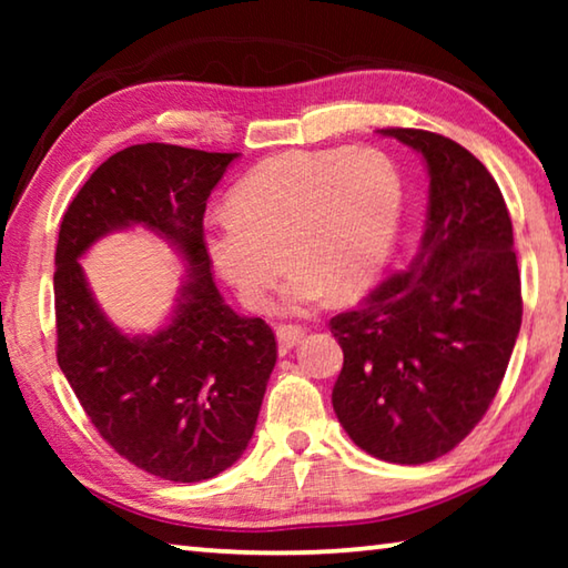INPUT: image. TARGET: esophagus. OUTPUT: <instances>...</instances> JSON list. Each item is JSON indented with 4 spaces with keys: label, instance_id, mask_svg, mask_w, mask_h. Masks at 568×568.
Instances as JSON below:
<instances>
[{
    "label": "esophagus",
    "instance_id": "esophagus-1",
    "mask_svg": "<svg viewBox=\"0 0 568 568\" xmlns=\"http://www.w3.org/2000/svg\"><path fill=\"white\" fill-rule=\"evenodd\" d=\"M275 335H277V348H281V353H287L293 345L303 341L305 331L301 328V325H277Z\"/></svg>",
    "mask_w": 568,
    "mask_h": 568
}]
</instances>
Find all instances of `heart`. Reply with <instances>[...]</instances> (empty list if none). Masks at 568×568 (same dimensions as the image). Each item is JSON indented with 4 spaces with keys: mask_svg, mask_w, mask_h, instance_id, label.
<instances>
[{
    "mask_svg": "<svg viewBox=\"0 0 568 568\" xmlns=\"http://www.w3.org/2000/svg\"><path fill=\"white\" fill-rule=\"evenodd\" d=\"M403 185L376 148L293 150L247 172L230 192L233 215L205 233L210 263L253 311L271 303L283 273V313H305L328 293L376 281L398 235Z\"/></svg>",
    "mask_w": 568,
    "mask_h": 568,
    "instance_id": "1",
    "label": "heart"
}]
</instances>
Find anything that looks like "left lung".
I'll return each instance as SVG.
<instances>
[{
    "instance_id": "obj_1",
    "label": "left lung",
    "mask_w": 568,
    "mask_h": 568,
    "mask_svg": "<svg viewBox=\"0 0 568 568\" xmlns=\"http://www.w3.org/2000/svg\"><path fill=\"white\" fill-rule=\"evenodd\" d=\"M428 170L426 227L408 271L335 315L333 410L365 454L418 466L458 446L491 406L521 328V277L501 190L458 142L378 130Z\"/></svg>"
}]
</instances>
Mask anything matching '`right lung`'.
Here are the masks:
<instances>
[{
	"label": "right lung",
	"instance_id": "add662e5",
	"mask_svg": "<svg viewBox=\"0 0 568 568\" xmlns=\"http://www.w3.org/2000/svg\"><path fill=\"white\" fill-rule=\"evenodd\" d=\"M237 152L132 145L92 172L67 207L54 253L57 363L100 436L175 484L223 474L245 454L275 368V333L235 313L210 273L203 215ZM145 226L186 275L155 334H124L104 314L79 257L110 232Z\"/></svg>",
	"mask_w": 568,
	"mask_h": 568
}]
</instances>
